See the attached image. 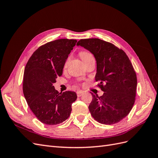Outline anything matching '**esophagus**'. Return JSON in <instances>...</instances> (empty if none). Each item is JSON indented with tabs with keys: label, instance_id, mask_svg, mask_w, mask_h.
I'll return each instance as SVG.
<instances>
[{
	"label": "esophagus",
	"instance_id": "obj_1",
	"mask_svg": "<svg viewBox=\"0 0 158 158\" xmlns=\"http://www.w3.org/2000/svg\"><path fill=\"white\" fill-rule=\"evenodd\" d=\"M76 94H77V96L78 97H81L83 95L84 92H82V91H78V92H76Z\"/></svg>",
	"mask_w": 158,
	"mask_h": 158
}]
</instances>
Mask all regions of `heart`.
<instances>
[{"label": "heart", "mask_w": 158, "mask_h": 158, "mask_svg": "<svg viewBox=\"0 0 158 158\" xmlns=\"http://www.w3.org/2000/svg\"><path fill=\"white\" fill-rule=\"evenodd\" d=\"M80 56H81V58H82V59L83 60H85L86 59H88V57L92 55H91L90 53H89V52H86V51H83V52H80ZM69 60V58L67 60H66V63H65V66H66V65H67Z\"/></svg>", "instance_id": "1"}]
</instances>
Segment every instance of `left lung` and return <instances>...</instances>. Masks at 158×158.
<instances>
[{
  "instance_id": "obj_1",
  "label": "left lung",
  "mask_w": 158,
  "mask_h": 158,
  "mask_svg": "<svg viewBox=\"0 0 158 158\" xmlns=\"http://www.w3.org/2000/svg\"><path fill=\"white\" fill-rule=\"evenodd\" d=\"M77 45L94 55L97 63L95 81L104 92L100 97L91 93V114L104 125L118 123L130 113L135 101L137 78L131 60L122 49L97 38L80 40Z\"/></svg>"
}]
</instances>
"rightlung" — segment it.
<instances>
[{"label":"right lung","mask_w":158,"mask_h":158,"mask_svg":"<svg viewBox=\"0 0 158 158\" xmlns=\"http://www.w3.org/2000/svg\"><path fill=\"white\" fill-rule=\"evenodd\" d=\"M77 40L60 39L40 47L28 60L23 73V92L31 111L48 125L67 119L77 95L66 91L59 93L53 84L63 69Z\"/></svg>","instance_id":"1"}]
</instances>
